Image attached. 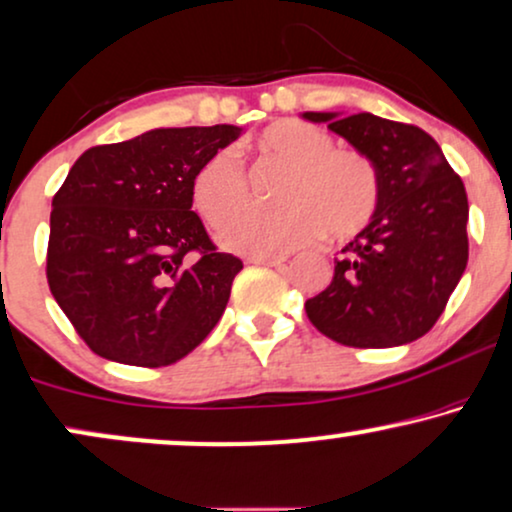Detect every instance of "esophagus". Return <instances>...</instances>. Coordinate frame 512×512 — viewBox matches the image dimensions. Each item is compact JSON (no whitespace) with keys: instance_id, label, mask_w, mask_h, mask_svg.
<instances>
[{"instance_id":"obj_1","label":"esophagus","mask_w":512,"mask_h":512,"mask_svg":"<svg viewBox=\"0 0 512 512\" xmlns=\"http://www.w3.org/2000/svg\"><path fill=\"white\" fill-rule=\"evenodd\" d=\"M286 260H288L286 255H252V257H248V262L267 264V267H281V264Z\"/></svg>"}]
</instances>
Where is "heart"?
<instances>
[{"mask_svg":"<svg viewBox=\"0 0 512 512\" xmlns=\"http://www.w3.org/2000/svg\"><path fill=\"white\" fill-rule=\"evenodd\" d=\"M264 158L286 165L283 210H248L222 234L224 248L245 255H276L314 241L321 231L335 241L357 236L380 203L378 174L364 153L333 148L331 134L300 120L271 122L257 134ZM191 198L200 217L222 226L248 200V179L231 148H219L198 167Z\"/></svg>","mask_w":512,"mask_h":512,"instance_id":"obj_1","label":"heart"}]
</instances>
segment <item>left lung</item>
Here are the masks:
<instances>
[{"instance_id":"1","label":"left lung","mask_w":512,"mask_h":512,"mask_svg":"<svg viewBox=\"0 0 512 512\" xmlns=\"http://www.w3.org/2000/svg\"><path fill=\"white\" fill-rule=\"evenodd\" d=\"M326 122L375 167L378 210L335 260L331 286L307 300L309 321L347 347H399L442 316L468 264V196L420 127L373 113H302Z\"/></svg>"}]
</instances>
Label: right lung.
Returning <instances> with one entry per match:
<instances>
[{
  "label": "right lung",
  "mask_w": 512,
  "mask_h": 512,
  "mask_svg": "<svg viewBox=\"0 0 512 512\" xmlns=\"http://www.w3.org/2000/svg\"><path fill=\"white\" fill-rule=\"evenodd\" d=\"M241 134L236 125L155 127L89 148L70 167L51 200L47 278L99 357L174 364L222 319L243 262L212 248L191 210V181Z\"/></svg>",
  "instance_id": "obj_1"
}]
</instances>
